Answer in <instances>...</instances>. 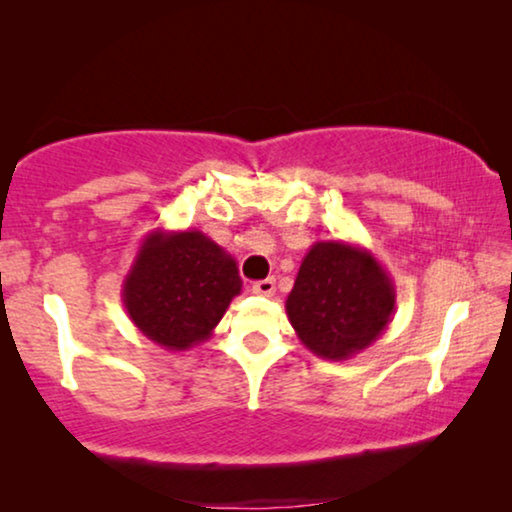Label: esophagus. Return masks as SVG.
Masks as SVG:
<instances>
[{"label":"esophagus","mask_w":512,"mask_h":512,"mask_svg":"<svg viewBox=\"0 0 512 512\" xmlns=\"http://www.w3.org/2000/svg\"><path fill=\"white\" fill-rule=\"evenodd\" d=\"M251 289H254L256 296L270 298V296H275L277 286H275V279H261V282H256L254 286H251Z\"/></svg>","instance_id":"esophagus-1"}]
</instances>
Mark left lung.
<instances>
[{"mask_svg": "<svg viewBox=\"0 0 512 512\" xmlns=\"http://www.w3.org/2000/svg\"><path fill=\"white\" fill-rule=\"evenodd\" d=\"M396 286L368 249L345 240L314 242L286 298L298 340L314 356L347 361L387 331Z\"/></svg>", "mask_w": 512, "mask_h": 512, "instance_id": "8db88e82", "label": "left lung"}]
</instances>
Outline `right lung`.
I'll return each mask as SVG.
<instances>
[{
  "mask_svg": "<svg viewBox=\"0 0 512 512\" xmlns=\"http://www.w3.org/2000/svg\"><path fill=\"white\" fill-rule=\"evenodd\" d=\"M237 261L202 230L156 228L123 279V305L137 331L167 352H186L214 333L240 296Z\"/></svg>",
  "mask_w": 512,
  "mask_h": 512,
  "instance_id": "right-lung-1",
  "label": "right lung"
}]
</instances>
